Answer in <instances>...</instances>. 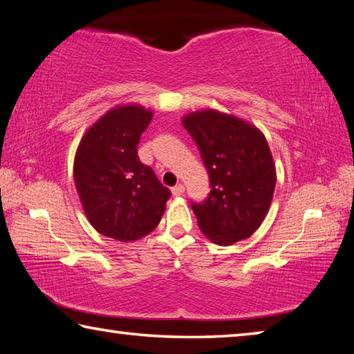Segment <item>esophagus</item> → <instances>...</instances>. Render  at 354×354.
Returning a JSON list of instances; mask_svg holds the SVG:
<instances>
[{
  "instance_id": "1",
  "label": "esophagus",
  "mask_w": 354,
  "mask_h": 354,
  "mask_svg": "<svg viewBox=\"0 0 354 354\" xmlns=\"http://www.w3.org/2000/svg\"><path fill=\"white\" fill-rule=\"evenodd\" d=\"M171 194L175 195V196L183 195L184 194V185L183 184H176L175 187H171Z\"/></svg>"
}]
</instances>
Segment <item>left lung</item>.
Returning <instances> with one entry per match:
<instances>
[{"mask_svg":"<svg viewBox=\"0 0 354 354\" xmlns=\"http://www.w3.org/2000/svg\"><path fill=\"white\" fill-rule=\"evenodd\" d=\"M183 124L211 183L205 201L190 203L203 234L217 245L250 237L266 218L277 184L266 137L243 120L214 109L189 113Z\"/></svg>","mask_w":354,"mask_h":354,"instance_id":"obj_1","label":"left lung"}]
</instances>
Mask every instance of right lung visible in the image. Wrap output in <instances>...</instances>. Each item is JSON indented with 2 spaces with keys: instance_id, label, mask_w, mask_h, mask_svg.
<instances>
[{
  "instance_id": "1",
  "label": "right lung",
  "mask_w": 354,
  "mask_h": 354,
  "mask_svg": "<svg viewBox=\"0 0 354 354\" xmlns=\"http://www.w3.org/2000/svg\"><path fill=\"white\" fill-rule=\"evenodd\" d=\"M151 118L137 104L118 106L88 128L76 151L73 176L84 212L100 234L120 242L149 234L171 195L137 154Z\"/></svg>"
}]
</instances>
